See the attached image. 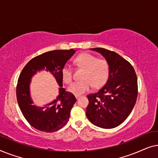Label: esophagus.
Instances as JSON below:
<instances>
[{"instance_id": "obj_1", "label": "esophagus", "mask_w": 158, "mask_h": 158, "mask_svg": "<svg viewBox=\"0 0 158 158\" xmlns=\"http://www.w3.org/2000/svg\"><path fill=\"white\" fill-rule=\"evenodd\" d=\"M81 96H79V95H75V98H76V99L77 100V99H79L80 98H81Z\"/></svg>"}]
</instances>
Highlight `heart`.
Returning a JSON list of instances; mask_svg holds the SVG:
<instances>
[{
	"mask_svg": "<svg viewBox=\"0 0 158 158\" xmlns=\"http://www.w3.org/2000/svg\"><path fill=\"white\" fill-rule=\"evenodd\" d=\"M75 66L84 69L81 81L75 82L68 88L70 93L75 95L83 94L94 88L104 85L109 75V65L106 60L98 59L89 53L79 55L74 60ZM61 77L64 83H70L73 80V70L68 64H64L61 70Z\"/></svg>",
	"mask_w": 158,
	"mask_h": 158,
	"instance_id": "heart-1",
	"label": "heart"
}]
</instances>
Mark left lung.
Masks as SVG:
<instances>
[{"label": "left lung", "instance_id": "8db88e82", "mask_svg": "<svg viewBox=\"0 0 158 158\" xmlns=\"http://www.w3.org/2000/svg\"><path fill=\"white\" fill-rule=\"evenodd\" d=\"M103 56L109 65L106 83L98 92L88 95L86 116L90 122L111 129L124 122L137 98V77L132 65L118 54L104 48H93Z\"/></svg>", "mask_w": 158, "mask_h": 158}]
</instances>
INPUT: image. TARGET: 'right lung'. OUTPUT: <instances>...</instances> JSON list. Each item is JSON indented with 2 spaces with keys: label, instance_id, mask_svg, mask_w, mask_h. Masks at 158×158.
<instances>
[{
  "label": "right lung",
  "instance_id": "right-lung-1",
  "mask_svg": "<svg viewBox=\"0 0 158 158\" xmlns=\"http://www.w3.org/2000/svg\"><path fill=\"white\" fill-rule=\"evenodd\" d=\"M75 52L73 49L47 52L30 60L19 75L16 86L19 106L29 124L37 130L54 132L62 128L68 122L76 98L62 88L61 70ZM43 69L50 72L56 78L60 86L59 95L52 102L40 107L33 104L30 95V83L32 77Z\"/></svg>",
  "mask_w": 158,
  "mask_h": 158
}]
</instances>
